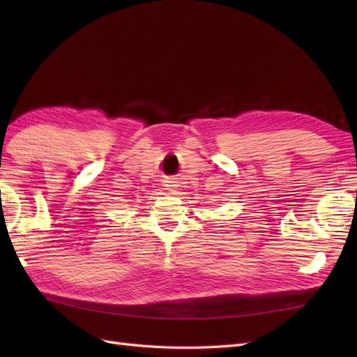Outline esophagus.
Here are the masks:
<instances>
[{
	"label": "esophagus",
	"mask_w": 357,
	"mask_h": 357,
	"mask_svg": "<svg viewBox=\"0 0 357 357\" xmlns=\"http://www.w3.org/2000/svg\"><path fill=\"white\" fill-rule=\"evenodd\" d=\"M165 187H167V190L169 192H174L176 190V181L174 179H172V178H169V179H165Z\"/></svg>",
	"instance_id": "1"
}]
</instances>
